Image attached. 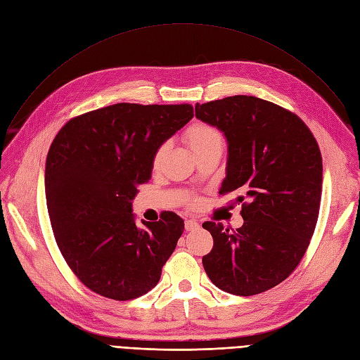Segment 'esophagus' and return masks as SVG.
<instances>
[{
	"mask_svg": "<svg viewBox=\"0 0 360 360\" xmlns=\"http://www.w3.org/2000/svg\"><path fill=\"white\" fill-rule=\"evenodd\" d=\"M184 228L186 231H195L200 228V223H198L195 219H186L184 220Z\"/></svg>",
	"mask_w": 360,
	"mask_h": 360,
	"instance_id": "34e87169",
	"label": "esophagus"
}]
</instances>
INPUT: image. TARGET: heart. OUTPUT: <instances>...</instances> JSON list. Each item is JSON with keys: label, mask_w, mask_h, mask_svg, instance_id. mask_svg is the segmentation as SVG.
Listing matches in <instances>:
<instances>
[{"label": "heart", "mask_w": 360, "mask_h": 360, "mask_svg": "<svg viewBox=\"0 0 360 360\" xmlns=\"http://www.w3.org/2000/svg\"><path fill=\"white\" fill-rule=\"evenodd\" d=\"M184 139L188 141L193 153L204 150V148L212 147V146H223L221 132L212 125H207V123H193V125L189 127L188 131H186ZM165 150H167L165 144L158 147V150L153 155L155 167L160 164V160H162L165 155Z\"/></svg>", "instance_id": "b5f03b06"}]
</instances>
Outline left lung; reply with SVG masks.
<instances>
[{"label":"left lung","instance_id":"1","mask_svg":"<svg viewBox=\"0 0 360 360\" xmlns=\"http://www.w3.org/2000/svg\"><path fill=\"white\" fill-rule=\"evenodd\" d=\"M195 116L225 135L220 193L238 195L244 219L235 232L204 223L214 241L204 269L232 295L269 290L298 266L313 237L323 179L317 141L298 116L256 96L196 103Z\"/></svg>","mask_w":360,"mask_h":360}]
</instances>
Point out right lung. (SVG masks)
Masks as SVG:
<instances>
[{
  "label": "right lung",
  "instance_id": "obj_1",
  "mask_svg": "<svg viewBox=\"0 0 360 360\" xmlns=\"http://www.w3.org/2000/svg\"><path fill=\"white\" fill-rule=\"evenodd\" d=\"M193 107L119 103L67 122L46 159L49 217L59 250L92 292L129 301L152 290L184 229L176 213L137 226L132 200L153 155Z\"/></svg>",
  "mask_w": 360,
  "mask_h": 360
}]
</instances>
